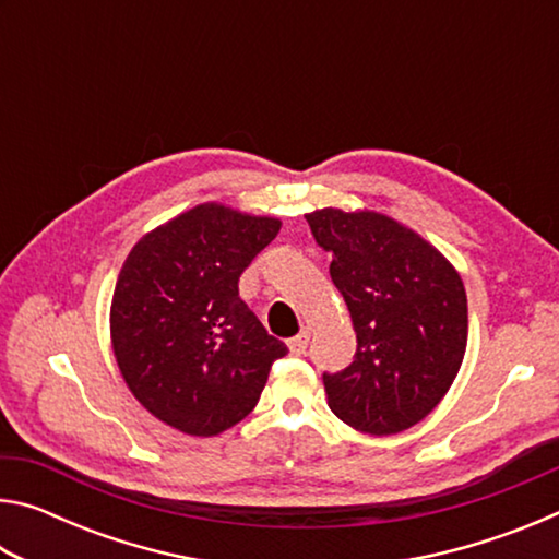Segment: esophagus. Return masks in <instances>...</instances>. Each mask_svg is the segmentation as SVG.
I'll use <instances>...</instances> for the list:
<instances>
[{"label":"esophagus","mask_w":559,"mask_h":559,"mask_svg":"<svg viewBox=\"0 0 559 559\" xmlns=\"http://www.w3.org/2000/svg\"><path fill=\"white\" fill-rule=\"evenodd\" d=\"M308 340H310V335L306 333V330H302V333H298L296 337H290V340H288V349H290V355H302V353H306Z\"/></svg>","instance_id":"esophagus-1"}]
</instances>
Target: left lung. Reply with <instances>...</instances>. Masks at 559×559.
I'll list each match as a JSON object with an SVG mask.
<instances>
[{
	"mask_svg": "<svg viewBox=\"0 0 559 559\" xmlns=\"http://www.w3.org/2000/svg\"><path fill=\"white\" fill-rule=\"evenodd\" d=\"M333 253L330 278L357 333L349 367L323 374L328 404L349 427L390 437L433 412L459 374L468 340L459 271L419 234L380 212L306 214Z\"/></svg>",
	"mask_w": 559,
	"mask_h": 559,
	"instance_id": "obj_1",
	"label": "left lung"
}]
</instances>
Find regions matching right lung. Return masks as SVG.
<instances>
[{
  "label": "right lung",
  "instance_id": "obj_1",
  "mask_svg": "<svg viewBox=\"0 0 559 559\" xmlns=\"http://www.w3.org/2000/svg\"><path fill=\"white\" fill-rule=\"evenodd\" d=\"M281 222L206 202L145 234L110 302L120 374L159 421L189 437L239 424L288 347L239 298V278Z\"/></svg>",
  "mask_w": 559,
  "mask_h": 559
}]
</instances>
